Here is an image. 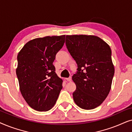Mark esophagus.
I'll use <instances>...</instances> for the list:
<instances>
[{
  "label": "esophagus",
  "instance_id": "obj_1",
  "mask_svg": "<svg viewBox=\"0 0 132 132\" xmlns=\"http://www.w3.org/2000/svg\"><path fill=\"white\" fill-rule=\"evenodd\" d=\"M65 80H67L68 81H72V77H69V78H65Z\"/></svg>",
  "mask_w": 132,
  "mask_h": 132
}]
</instances>
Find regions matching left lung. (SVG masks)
Here are the masks:
<instances>
[{
  "label": "left lung",
  "mask_w": 132,
  "mask_h": 132,
  "mask_svg": "<svg viewBox=\"0 0 132 132\" xmlns=\"http://www.w3.org/2000/svg\"><path fill=\"white\" fill-rule=\"evenodd\" d=\"M66 45L78 66L73 101L83 109L97 108L109 94L115 73L109 45L92 35H68Z\"/></svg>",
  "instance_id": "8db88e82"
}]
</instances>
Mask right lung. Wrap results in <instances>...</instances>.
Returning <instances> with one entry per match:
<instances>
[{
    "mask_svg": "<svg viewBox=\"0 0 132 132\" xmlns=\"http://www.w3.org/2000/svg\"><path fill=\"white\" fill-rule=\"evenodd\" d=\"M64 42L65 35L34 38L27 42L17 55L19 88L33 109L48 111L57 101L63 80L55 73L53 62Z\"/></svg>",
    "mask_w": 132,
    "mask_h": 132,
    "instance_id": "1",
    "label": "right lung"
}]
</instances>
